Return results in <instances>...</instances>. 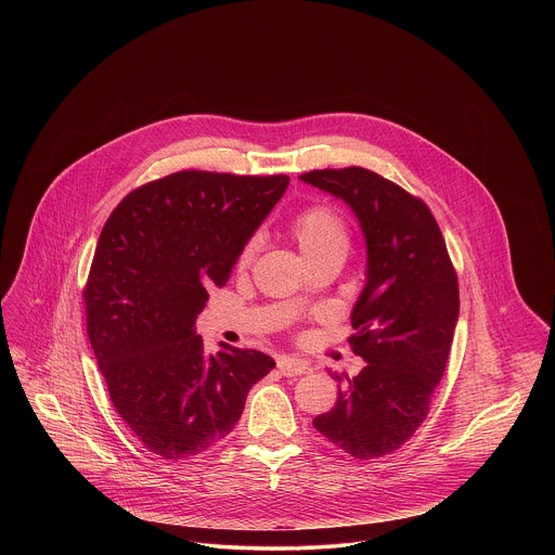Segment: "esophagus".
I'll list each match as a JSON object with an SVG mask.
<instances>
[{
  "label": "esophagus",
  "mask_w": 555,
  "mask_h": 555,
  "mask_svg": "<svg viewBox=\"0 0 555 555\" xmlns=\"http://www.w3.org/2000/svg\"><path fill=\"white\" fill-rule=\"evenodd\" d=\"M278 370L284 374V376H306L312 372V367L304 361H297V359H291V357H280L278 359Z\"/></svg>",
  "instance_id": "1"
}]
</instances>
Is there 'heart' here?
Listing matches in <instances>:
<instances>
[{"instance_id":"1","label":"heart","mask_w":555,"mask_h":555,"mask_svg":"<svg viewBox=\"0 0 555 555\" xmlns=\"http://www.w3.org/2000/svg\"><path fill=\"white\" fill-rule=\"evenodd\" d=\"M291 233L299 243L308 260L326 251H344L350 245L348 227L341 214L324 203H312L295 214L291 222ZM256 249V241H247L241 251V262H247Z\"/></svg>"}]
</instances>
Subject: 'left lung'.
I'll return each instance as SVG.
<instances>
[{"mask_svg": "<svg viewBox=\"0 0 555 555\" xmlns=\"http://www.w3.org/2000/svg\"><path fill=\"white\" fill-rule=\"evenodd\" d=\"M304 181L346 201L367 241V284L348 344L367 363L341 383L318 431L354 460L405 444L429 412L460 317V284L442 231L423 198L363 166L322 168Z\"/></svg>", "mask_w": 555, "mask_h": 555, "instance_id": "left-lung-1", "label": "left lung"}]
</instances>
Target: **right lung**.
Returning <instances> with one entry per match:
<instances>
[{
  "instance_id": "right-lung-1",
  "label": "right lung",
  "mask_w": 555,
  "mask_h": 555,
  "mask_svg": "<svg viewBox=\"0 0 555 555\" xmlns=\"http://www.w3.org/2000/svg\"><path fill=\"white\" fill-rule=\"evenodd\" d=\"M288 181L179 170L132 190L100 233L82 291L87 335L117 414L162 460L227 438L275 367L258 350L209 354L194 320Z\"/></svg>"
}]
</instances>
